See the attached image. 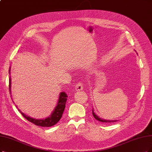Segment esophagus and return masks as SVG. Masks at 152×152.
I'll return each mask as SVG.
<instances>
[{
  "mask_svg": "<svg viewBox=\"0 0 152 152\" xmlns=\"http://www.w3.org/2000/svg\"><path fill=\"white\" fill-rule=\"evenodd\" d=\"M76 91H81L83 89V83H77L75 87Z\"/></svg>",
  "mask_w": 152,
  "mask_h": 152,
  "instance_id": "34e87169",
  "label": "esophagus"
}]
</instances>
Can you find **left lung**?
Returning a JSON list of instances; mask_svg holds the SVG:
<instances>
[{"mask_svg":"<svg viewBox=\"0 0 152 152\" xmlns=\"http://www.w3.org/2000/svg\"><path fill=\"white\" fill-rule=\"evenodd\" d=\"M92 113H93V116L94 117V118L96 119V120H98V121H101V122L107 123H111H111L112 122H116L117 121H118V120H105V119H103V118H99L98 116H97L96 115V113H94L93 108V110H92Z\"/></svg>","mask_w":152,"mask_h":152,"instance_id":"1","label":"left lung"}]
</instances>
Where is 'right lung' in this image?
<instances>
[{
    "instance_id": "1",
    "label": "right lung",
    "mask_w": 152,
    "mask_h": 152,
    "mask_svg": "<svg viewBox=\"0 0 152 152\" xmlns=\"http://www.w3.org/2000/svg\"><path fill=\"white\" fill-rule=\"evenodd\" d=\"M9 72L10 74V67L9 70ZM9 90H10V93H11V79H10V76L9 77ZM67 99V94L64 91L61 92L59 94V99H58V102L57 103V104H56L55 108L54 109L53 111L52 112V113L50 114V116H49L48 117L46 118H44V119L33 118L30 117V116H27V115H25L24 113H22V112L19 109V111L20 112L22 115L27 120L34 123V124L37 125V126H42V127L52 126L56 125V123H57L60 120L62 116H63V113L64 110L65 109L66 103ZM17 107H18V106H17Z\"/></svg>"
}]
</instances>
